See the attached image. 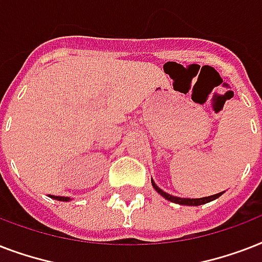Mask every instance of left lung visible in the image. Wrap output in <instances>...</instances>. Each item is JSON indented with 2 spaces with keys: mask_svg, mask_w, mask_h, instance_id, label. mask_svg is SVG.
<instances>
[{
  "mask_svg": "<svg viewBox=\"0 0 262 262\" xmlns=\"http://www.w3.org/2000/svg\"><path fill=\"white\" fill-rule=\"evenodd\" d=\"M152 185H154V187H155V190L158 191L159 194L163 195L164 199L168 200V201H171V203L181 204V205H203V204L209 203V201H212V200H216L217 197H220V195L223 194V191H222V193H217V194L209 195V197H203V199H181V197H174V195L168 194V193L163 191L162 189H159V187L156 186L154 181H152Z\"/></svg>",
  "mask_w": 262,
  "mask_h": 262,
  "instance_id": "left-lung-1",
  "label": "left lung"
}]
</instances>
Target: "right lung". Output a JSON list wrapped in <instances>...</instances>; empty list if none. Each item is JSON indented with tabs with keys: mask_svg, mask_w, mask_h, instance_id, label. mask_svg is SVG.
<instances>
[{
	"mask_svg": "<svg viewBox=\"0 0 262 262\" xmlns=\"http://www.w3.org/2000/svg\"><path fill=\"white\" fill-rule=\"evenodd\" d=\"M51 197H53V199H55V200H59V201H69V197H59V195H51Z\"/></svg>",
	"mask_w": 262,
	"mask_h": 262,
	"instance_id": "right-lung-1",
	"label": "right lung"
}]
</instances>
